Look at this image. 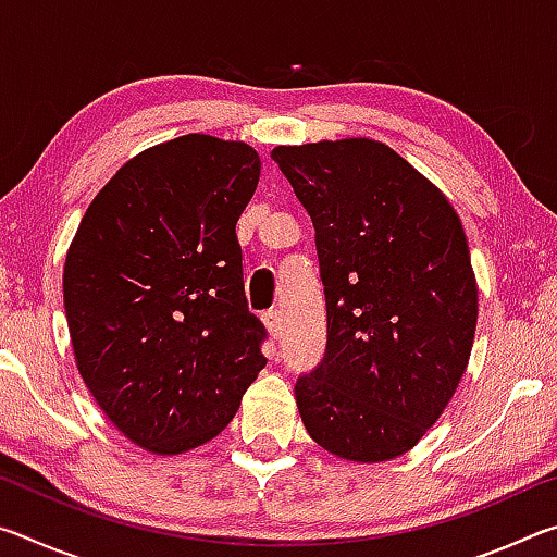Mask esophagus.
<instances>
[{"instance_id": "1", "label": "esophagus", "mask_w": 557, "mask_h": 557, "mask_svg": "<svg viewBox=\"0 0 557 557\" xmlns=\"http://www.w3.org/2000/svg\"><path fill=\"white\" fill-rule=\"evenodd\" d=\"M262 324H265L268 332L272 336H282V314L277 312V309H270V312L262 314Z\"/></svg>"}]
</instances>
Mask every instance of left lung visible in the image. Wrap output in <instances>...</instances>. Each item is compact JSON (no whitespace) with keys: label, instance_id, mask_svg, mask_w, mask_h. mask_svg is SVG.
Instances as JSON below:
<instances>
[{"label":"left lung","instance_id":"obj_1","mask_svg":"<svg viewBox=\"0 0 557 557\" xmlns=\"http://www.w3.org/2000/svg\"><path fill=\"white\" fill-rule=\"evenodd\" d=\"M317 231L326 354L295 385L332 455L375 465L435 425L467 371L479 317L469 245L447 196L379 139L270 152Z\"/></svg>","mask_w":557,"mask_h":557}]
</instances>
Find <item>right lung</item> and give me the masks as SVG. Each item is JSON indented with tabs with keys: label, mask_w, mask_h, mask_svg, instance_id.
Instances as JSON below:
<instances>
[{
	"label": "right lung",
	"mask_w": 557,
	"mask_h": 557,
	"mask_svg": "<svg viewBox=\"0 0 557 557\" xmlns=\"http://www.w3.org/2000/svg\"><path fill=\"white\" fill-rule=\"evenodd\" d=\"M260 164L250 145L199 132L149 147L100 188L65 252L81 379L152 455L223 432L268 363L235 235Z\"/></svg>",
	"instance_id": "add662e5"
}]
</instances>
